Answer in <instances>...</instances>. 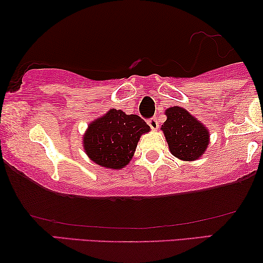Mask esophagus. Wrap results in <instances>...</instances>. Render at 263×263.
I'll use <instances>...</instances> for the list:
<instances>
[{
  "label": "esophagus",
  "instance_id": "34e87169",
  "mask_svg": "<svg viewBox=\"0 0 263 263\" xmlns=\"http://www.w3.org/2000/svg\"><path fill=\"white\" fill-rule=\"evenodd\" d=\"M148 124H149V127L153 129V130H157L158 127H159V123H158L156 117H153V118H151V120H148Z\"/></svg>",
  "mask_w": 263,
  "mask_h": 263
}]
</instances>
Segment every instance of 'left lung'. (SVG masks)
<instances>
[{"label": "left lung", "instance_id": "1", "mask_svg": "<svg viewBox=\"0 0 263 263\" xmlns=\"http://www.w3.org/2000/svg\"><path fill=\"white\" fill-rule=\"evenodd\" d=\"M165 114L167 118L161 130L172 156L184 161L199 159L210 143L207 127L183 107H168Z\"/></svg>", "mask_w": 263, "mask_h": 263}]
</instances>
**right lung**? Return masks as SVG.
Segmentation results:
<instances>
[{
    "instance_id": "1",
    "label": "right lung",
    "mask_w": 263,
    "mask_h": 263,
    "mask_svg": "<svg viewBox=\"0 0 263 263\" xmlns=\"http://www.w3.org/2000/svg\"><path fill=\"white\" fill-rule=\"evenodd\" d=\"M149 129L138 115L111 109L89 123L84 135V149L93 163L120 170L132 160L140 138Z\"/></svg>"
}]
</instances>
